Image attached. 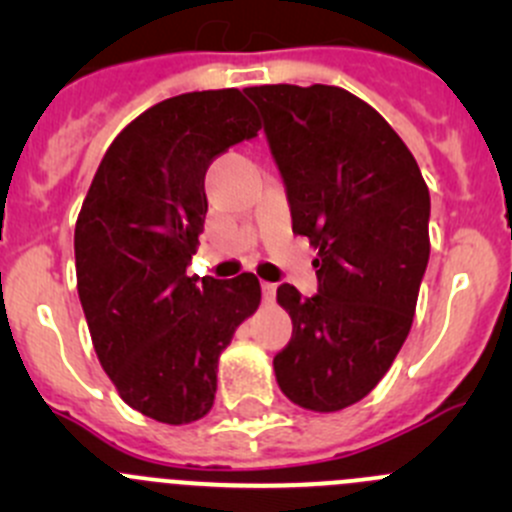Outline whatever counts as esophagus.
Segmentation results:
<instances>
[{
  "label": "esophagus",
  "mask_w": 512,
  "mask_h": 512,
  "mask_svg": "<svg viewBox=\"0 0 512 512\" xmlns=\"http://www.w3.org/2000/svg\"><path fill=\"white\" fill-rule=\"evenodd\" d=\"M275 292H277V285H272V282H262V297H265V302H272V299H275Z\"/></svg>",
  "instance_id": "1"
}]
</instances>
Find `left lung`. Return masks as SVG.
Returning a JSON list of instances; mask_svg holds the SVG:
<instances>
[{
  "mask_svg": "<svg viewBox=\"0 0 512 512\" xmlns=\"http://www.w3.org/2000/svg\"><path fill=\"white\" fill-rule=\"evenodd\" d=\"M245 94L265 118L292 230L319 247L317 294L277 287L292 317V339L272 361L277 384L302 409H347L409 337L431 252V195L406 143L349 91L275 84Z\"/></svg>",
  "mask_w": 512,
  "mask_h": 512,
  "instance_id": "obj_1",
  "label": "left lung"
}]
</instances>
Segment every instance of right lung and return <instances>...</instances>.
<instances>
[{"label": "right lung", "mask_w": 512, "mask_h": 512, "mask_svg": "<svg viewBox=\"0 0 512 512\" xmlns=\"http://www.w3.org/2000/svg\"><path fill=\"white\" fill-rule=\"evenodd\" d=\"M257 131L237 89L165 98L118 133L76 220V282L98 361L121 399L160 423L208 414L220 352L260 304L250 272L188 277L208 165Z\"/></svg>", "instance_id": "1"}]
</instances>
